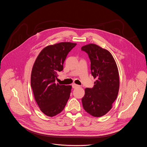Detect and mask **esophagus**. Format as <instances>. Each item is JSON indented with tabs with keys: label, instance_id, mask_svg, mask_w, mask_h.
<instances>
[{
	"label": "esophagus",
	"instance_id": "obj_1",
	"mask_svg": "<svg viewBox=\"0 0 147 147\" xmlns=\"http://www.w3.org/2000/svg\"><path fill=\"white\" fill-rule=\"evenodd\" d=\"M79 86L78 85H77V84H72V87L73 88H76L77 87H78Z\"/></svg>",
	"mask_w": 147,
	"mask_h": 147
}]
</instances>
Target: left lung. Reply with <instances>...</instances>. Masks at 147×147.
<instances>
[{
    "label": "left lung",
    "instance_id": "left-lung-1",
    "mask_svg": "<svg viewBox=\"0 0 147 147\" xmlns=\"http://www.w3.org/2000/svg\"><path fill=\"white\" fill-rule=\"evenodd\" d=\"M90 59L91 74L96 81L93 88L85 89L82 107L90 115L100 117L112 108L119 90V71L114 58L107 50L95 44L83 46Z\"/></svg>",
    "mask_w": 147,
    "mask_h": 147
}]
</instances>
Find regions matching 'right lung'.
<instances>
[{"instance_id": "add662e5", "label": "right lung", "mask_w": 147, "mask_h": 147, "mask_svg": "<svg viewBox=\"0 0 147 147\" xmlns=\"http://www.w3.org/2000/svg\"><path fill=\"white\" fill-rule=\"evenodd\" d=\"M76 45L61 42L48 46L40 52L34 64L31 86L38 107L48 116L60 113L70 98L71 86L59 85L55 82L59 72L63 70L69 52Z\"/></svg>"}]
</instances>
